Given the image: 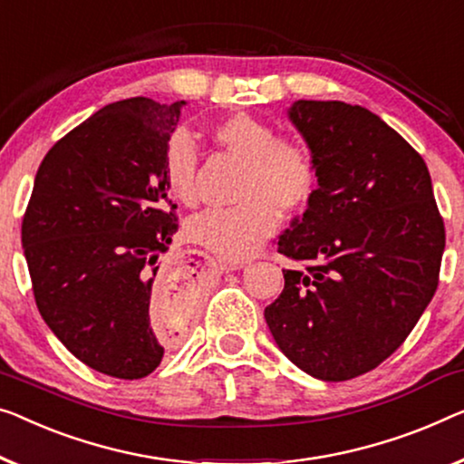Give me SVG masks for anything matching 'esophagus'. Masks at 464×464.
I'll return each mask as SVG.
<instances>
[{
  "label": "esophagus",
  "instance_id": "esophagus-1",
  "mask_svg": "<svg viewBox=\"0 0 464 464\" xmlns=\"http://www.w3.org/2000/svg\"><path fill=\"white\" fill-rule=\"evenodd\" d=\"M220 268L223 271H239V268H244V265H239V262H223Z\"/></svg>",
  "mask_w": 464,
  "mask_h": 464
}]
</instances>
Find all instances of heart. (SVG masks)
Returning a JSON list of instances; mask_svg holds the SVG:
<instances>
[{"label": "heart", "instance_id": "b5f03b06", "mask_svg": "<svg viewBox=\"0 0 464 464\" xmlns=\"http://www.w3.org/2000/svg\"><path fill=\"white\" fill-rule=\"evenodd\" d=\"M210 133L227 154L244 162L237 191L241 204L196 214L188 235L223 260L241 262L275 233L279 210L295 212L308 204L316 188L314 160L302 143L276 137L271 124L247 112L225 116ZM198 170L196 143L185 130H177L164 148V179L179 202H198Z\"/></svg>", "mask_w": 464, "mask_h": 464}]
</instances>
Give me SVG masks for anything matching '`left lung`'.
<instances>
[{
  "mask_svg": "<svg viewBox=\"0 0 464 464\" xmlns=\"http://www.w3.org/2000/svg\"><path fill=\"white\" fill-rule=\"evenodd\" d=\"M289 121L316 181L276 250L302 262L265 319L279 350L323 382L369 372L409 337L438 289L444 220L427 164L362 106L298 100Z\"/></svg>",
  "mask_w": 464,
  "mask_h": 464,
  "instance_id": "obj_1",
  "label": "left lung"
}]
</instances>
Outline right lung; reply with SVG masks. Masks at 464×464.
Instances as JSON below:
<instances>
[{
	"label": "right lung",
	"mask_w": 464,
	"mask_h": 464,
	"mask_svg": "<svg viewBox=\"0 0 464 464\" xmlns=\"http://www.w3.org/2000/svg\"><path fill=\"white\" fill-rule=\"evenodd\" d=\"M183 106L108 103L34 175L23 218L34 302L66 350L110 377L150 375L191 319L188 298L158 276L179 229L164 148Z\"/></svg>",
	"instance_id": "obj_1"
}]
</instances>
